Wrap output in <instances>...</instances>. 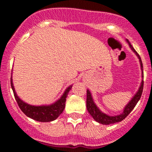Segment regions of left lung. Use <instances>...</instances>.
<instances>
[{
    "label": "left lung",
    "instance_id": "obj_1",
    "mask_svg": "<svg viewBox=\"0 0 152 152\" xmlns=\"http://www.w3.org/2000/svg\"><path fill=\"white\" fill-rule=\"evenodd\" d=\"M126 42L129 44V46L131 48V50L133 51L135 54L137 55L138 59H139L140 64V69H141L142 71V78L143 79H142V81L141 83H140V85L138 91L136 92L134 96L131 99V100L129 102V103L124 107L122 113L118 114V115L110 116L108 114H106V113H103L102 110H100V109L98 107L97 105L94 102V99H93L92 95H91V93L90 90L89 89L87 90V110H88V113H90L91 117L94 118V120L96 121L97 122L100 123V124H102V125H110V124L120 122L122 120H124L129 114L130 112L134 109V107L136 106L137 103L140 100V97H141L142 92H143V88H144V80H144V73H143V64H142L141 59H140V55L137 53V51L135 50L134 48L132 47V45L130 44V42H129L128 39H126Z\"/></svg>",
    "mask_w": 152,
    "mask_h": 152
}]
</instances>
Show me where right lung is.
Returning <instances> with one entry per match:
<instances>
[{
    "label": "right lung",
    "instance_id": "1",
    "mask_svg": "<svg viewBox=\"0 0 152 152\" xmlns=\"http://www.w3.org/2000/svg\"><path fill=\"white\" fill-rule=\"evenodd\" d=\"M11 86L14 93L15 99L17 102L18 106H20V110L28 118H31L37 121H41V122H50V121H54L61 114L65 107V102H66L68 94L72 88V85L68 87L59 99H57L53 103L50 104V105L34 106V105H31V104L25 102L18 96L14 88V85H13L12 77H11Z\"/></svg>",
    "mask_w": 152,
    "mask_h": 152
}]
</instances>
